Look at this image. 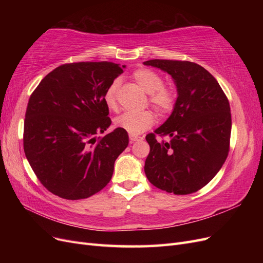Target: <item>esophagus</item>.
<instances>
[{
  "instance_id": "34e87169",
  "label": "esophagus",
  "mask_w": 263,
  "mask_h": 263,
  "mask_svg": "<svg viewBox=\"0 0 263 263\" xmlns=\"http://www.w3.org/2000/svg\"><path fill=\"white\" fill-rule=\"evenodd\" d=\"M142 139H144V137L138 136V135H129L130 144H133V142H135V141H141Z\"/></svg>"
}]
</instances>
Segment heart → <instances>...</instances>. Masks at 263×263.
Returning a JSON list of instances; mask_svg holds the SVG:
<instances>
[{"label": "heart", "mask_w": 263, "mask_h": 263, "mask_svg": "<svg viewBox=\"0 0 263 263\" xmlns=\"http://www.w3.org/2000/svg\"><path fill=\"white\" fill-rule=\"evenodd\" d=\"M133 78L141 89L149 94L150 104L159 113H169L173 108L174 101H176L174 93L169 87L162 85L163 80L160 74L150 69L140 68L135 71ZM118 85V80L113 81L104 93V102L109 109H115L117 106L116 94ZM154 122V114L150 110H144L140 113H124L115 119V125L130 135H137L148 129Z\"/></svg>", "instance_id": "1"}]
</instances>
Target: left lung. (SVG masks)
<instances>
[{
	"mask_svg": "<svg viewBox=\"0 0 263 263\" xmlns=\"http://www.w3.org/2000/svg\"><path fill=\"white\" fill-rule=\"evenodd\" d=\"M144 65L170 74L178 92L171 115L155 130L170 141H158L155 134L146 136V177L169 193L196 192L216 176L228 156L229 102L216 79L197 63L154 59Z\"/></svg>",
	"mask_w": 263,
	"mask_h": 263,
	"instance_id": "1",
	"label": "left lung"
}]
</instances>
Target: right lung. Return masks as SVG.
Segmentation results:
<instances>
[{
    "label": "right lung",
    "instance_id": "add662e5",
    "mask_svg": "<svg viewBox=\"0 0 263 263\" xmlns=\"http://www.w3.org/2000/svg\"><path fill=\"white\" fill-rule=\"evenodd\" d=\"M126 66L67 63L47 74L30 95L24 122V151L42 184L66 200L98 193L112 179L128 134L110 126L104 93Z\"/></svg>",
    "mask_w": 263,
    "mask_h": 263
}]
</instances>
